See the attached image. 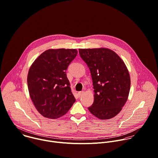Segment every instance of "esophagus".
Instances as JSON below:
<instances>
[{
    "mask_svg": "<svg viewBox=\"0 0 158 158\" xmlns=\"http://www.w3.org/2000/svg\"><path fill=\"white\" fill-rule=\"evenodd\" d=\"M84 93H85V91H80V92H78V94H79L80 96L83 95Z\"/></svg>",
    "mask_w": 158,
    "mask_h": 158,
    "instance_id": "34e87169",
    "label": "esophagus"
}]
</instances>
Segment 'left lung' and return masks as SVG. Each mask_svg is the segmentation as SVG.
<instances>
[{"instance_id": "8db88e82", "label": "left lung", "mask_w": 158, "mask_h": 158, "mask_svg": "<svg viewBox=\"0 0 158 158\" xmlns=\"http://www.w3.org/2000/svg\"><path fill=\"white\" fill-rule=\"evenodd\" d=\"M79 53L93 80L94 102L88 110L101 120L113 118L121 111L128 97L130 77L127 67L110 49H79Z\"/></svg>"}]
</instances>
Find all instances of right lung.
<instances>
[{"label": "right lung", "instance_id": "obj_1", "mask_svg": "<svg viewBox=\"0 0 158 158\" xmlns=\"http://www.w3.org/2000/svg\"><path fill=\"white\" fill-rule=\"evenodd\" d=\"M77 53L75 49H50L31 65L27 77L30 96L37 110L44 117L59 118L75 102L66 70Z\"/></svg>", "mask_w": 158, "mask_h": 158}]
</instances>
